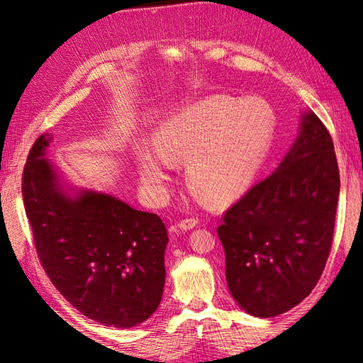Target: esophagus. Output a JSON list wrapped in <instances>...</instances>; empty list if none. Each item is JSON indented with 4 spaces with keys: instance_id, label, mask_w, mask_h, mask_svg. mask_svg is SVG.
Wrapping results in <instances>:
<instances>
[{
    "instance_id": "esophagus-1",
    "label": "esophagus",
    "mask_w": 363,
    "mask_h": 363,
    "mask_svg": "<svg viewBox=\"0 0 363 363\" xmlns=\"http://www.w3.org/2000/svg\"><path fill=\"white\" fill-rule=\"evenodd\" d=\"M196 225H198V220L186 218V220H181L179 223H177V228L182 230H190V229H194Z\"/></svg>"
}]
</instances>
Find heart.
Listing matches in <instances>:
<instances>
[{"instance_id":"heart-1","label":"heart","mask_w":363,"mask_h":363,"mask_svg":"<svg viewBox=\"0 0 363 363\" xmlns=\"http://www.w3.org/2000/svg\"><path fill=\"white\" fill-rule=\"evenodd\" d=\"M274 112L264 101L211 96L169 115L142 146L137 164L142 181L162 194L172 162L189 159L187 179L212 204H228L250 187L273 142Z\"/></svg>"}]
</instances>
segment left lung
<instances>
[{
  "mask_svg": "<svg viewBox=\"0 0 363 363\" xmlns=\"http://www.w3.org/2000/svg\"><path fill=\"white\" fill-rule=\"evenodd\" d=\"M338 194L333 137L306 112L281 165L229 207L217 229L228 287L243 311L276 317L311 295L333 246Z\"/></svg>",
  "mask_w": 363,
  "mask_h": 363,
  "instance_id": "1",
  "label": "left lung"
}]
</instances>
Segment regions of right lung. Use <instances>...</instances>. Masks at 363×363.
Masks as SVG:
<instances>
[{"mask_svg": "<svg viewBox=\"0 0 363 363\" xmlns=\"http://www.w3.org/2000/svg\"><path fill=\"white\" fill-rule=\"evenodd\" d=\"M51 140V134L37 138L21 179L45 273L87 318L120 329L140 325L156 312L164 293V221L94 190L68 196L43 157Z\"/></svg>", "mask_w": 363, "mask_h": 363, "instance_id": "obj_1", "label": "right lung"}]
</instances>
